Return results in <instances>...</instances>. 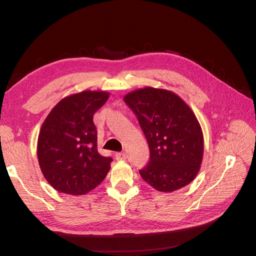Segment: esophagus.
Instances as JSON below:
<instances>
[{
    "mask_svg": "<svg viewBox=\"0 0 256 256\" xmlns=\"http://www.w3.org/2000/svg\"><path fill=\"white\" fill-rule=\"evenodd\" d=\"M127 157V154L125 152H116L115 154V158L118 160H125Z\"/></svg>",
    "mask_w": 256,
    "mask_h": 256,
    "instance_id": "34e87169",
    "label": "esophagus"
}]
</instances>
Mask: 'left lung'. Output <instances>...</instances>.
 Returning a JSON list of instances; mask_svg holds the SVG:
<instances>
[{
	"instance_id": "obj_1",
	"label": "left lung",
	"mask_w": 256,
	"mask_h": 256,
	"mask_svg": "<svg viewBox=\"0 0 256 256\" xmlns=\"http://www.w3.org/2000/svg\"><path fill=\"white\" fill-rule=\"evenodd\" d=\"M124 102L140 124L148 143V164L143 180L161 192L190 184L200 171L204 152L202 128L194 113L175 92L145 88L129 92Z\"/></svg>"
}]
</instances>
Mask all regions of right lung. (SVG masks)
Segmentation results:
<instances>
[{
    "instance_id": "right-lung-1",
    "label": "right lung",
    "mask_w": 256,
    "mask_h": 256,
    "mask_svg": "<svg viewBox=\"0 0 256 256\" xmlns=\"http://www.w3.org/2000/svg\"><path fill=\"white\" fill-rule=\"evenodd\" d=\"M109 96L106 92L84 90L65 97L44 120L38 136L37 157L46 180L56 190L85 194L109 172L113 159L98 152L92 122Z\"/></svg>"
}]
</instances>
